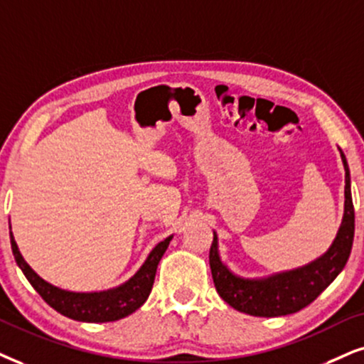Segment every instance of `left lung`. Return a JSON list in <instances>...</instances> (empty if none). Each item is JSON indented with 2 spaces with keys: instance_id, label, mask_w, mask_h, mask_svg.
Returning a JSON list of instances; mask_svg holds the SVG:
<instances>
[{
  "instance_id": "1",
  "label": "left lung",
  "mask_w": 364,
  "mask_h": 364,
  "mask_svg": "<svg viewBox=\"0 0 364 364\" xmlns=\"http://www.w3.org/2000/svg\"><path fill=\"white\" fill-rule=\"evenodd\" d=\"M344 164V216L333 245L312 264L291 272L264 280H247L233 275L218 255V238L213 233L210 247V267L216 292L233 309L257 317L287 316L304 309L338 277L351 254L354 238V206L351 198L349 168L341 151Z\"/></svg>"
}]
</instances>
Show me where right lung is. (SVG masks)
<instances>
[{
  "instance_id": "1",
  "label": "right lung",
  "mask_w": 364,
  "mask_h": 364,
  "mask_svg": "<svg viewBox=\"0 0 364 364\" xmlns=\"http://www.w3.org/2000/svg\"><path fill=\"white\" fill-rule=\"evenodd\" d=\"M10 238L16 264L21 269V272L25 274V277L28 279L31 287L40 294L41 299L50 307H53L60 314L70 317V319L82 321V323H110V321L122 319V317L139 309L146 302V299L149 297L154 284L156 269H158L161 257L164 255L169 242H171V237H169L164 242L158 243L149 254L148 260L144 262V265L139 269V272L121 287L105 292L79 294L62 291V289L55 287V285L45 282L43 279L38 277L21 257L15 238H13V233H10Z\"/></svg>"
}]
</instances>
